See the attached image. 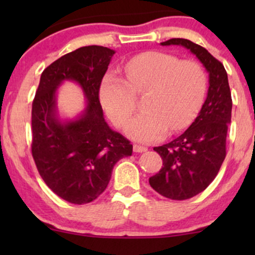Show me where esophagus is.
Wrapping results in <instances>:
<instances>
[{"instance_id": "obj_1", "label": "esophagus", "mask_w": 255, "mask_h": 255, "mask_svg": "<svg viewBox=\"0 0 255 255\" xmlns=\"http://www.w3.org/2000/svg\"><path fill=\"white\" fill-rule=\"evenodd\" d=\"M133 151L136 152V153H141V152L147 151V147H145V146H141V145H134Z\"/></svg>"}]
</instances>
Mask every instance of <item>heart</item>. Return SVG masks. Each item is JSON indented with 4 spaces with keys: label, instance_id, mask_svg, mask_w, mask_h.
Listing matches in <instances>:
<instances>
[{
    "label": "heart",
    "instance_id": "1",
    "mask_svg": "<svg viewBox=\"0 0 255 255\" xmlns=\"http://www.w3.org/2000/svg\"><path fill=\"white\" fill-rule=\"evenodd\" d=\"M125 79L107 74L99 101L116 127H124L135 109V95H144V114L130 120L126 134L141 142L156 141L170 131L188 127L206 95L207 78L195 61H180L164 52L150 51L125 64Z\"/></svg>",
    "mask_w": 255,
    "mask_h": 255
}]
</instances>
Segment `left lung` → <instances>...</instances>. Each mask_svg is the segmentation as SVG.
Segmentation results:
<instances>
[{
	"mask_svg": "<svg viewBox=\"0 0 255 255\" xmlns=\"http://www.w3.org/2000/svg\"><path fill=\"white\" fill-rule=\"evenodd\" d=\"M162 45H181L195 55L209 73V90L198 118L172 141L153 150L163 166L148 182L157 193L172 200H186L207 188L225 158L228 126L231 122V92L224 66L206 49L183 38Z\"/></svg>",
	"mask_w": 255,
	"mask_h": 255,
	"instance_id": "left-lung-1",
	"label": "left lung"
}]
</instances>
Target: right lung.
<instances>
[{"instance_id": "obj_1", "label": "right lung", "mask_w": 255, "mask_h": 255, "mask_svg": "<svg viewBox=\"0 0 255 255\" xmlns=\"http://www.w3.org/2000/svg\"><path fill=\"white\" fill-rule=\"evenodd\" d=\"M115 51L89 45L66 54L40 75L32 103V156L46 186L63 200L83 205L97 199L114 165L131 156L133 145L105 122L99 87ZM63 81L83 90L87 108L74 120L58 116L56 91Z\"/></svg>"}]
</instances>
